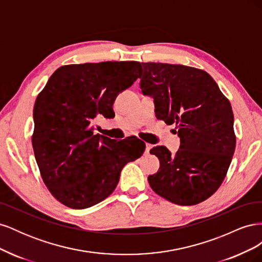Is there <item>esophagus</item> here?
Wrapping results in <instances>:
<instances>
[{"label":"esophagus","instance_id":"obj_1","mask_svg":"<svg viewBox=\"0 0 262 262\" xmlns=\"http://www.w3.org/2000/svg\"><path fill=\"white\" fill-rule=\"evenodd\" d=\"M150 148H152V145H150V144H146V145H145V154H148V153H149Z\"/></svg>","mask_w":262,"mask_h":262}]
</instances>
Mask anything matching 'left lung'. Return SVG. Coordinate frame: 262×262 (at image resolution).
<instances>
[{"label":"left lung","mask_w":262,"mask_h":262,"mask_svg":"<svg viewBox=\"0 0 262 262\" xmlns=\"http://www.w3.org/2000/svg\"><path fill=\"white\" fill-rule=\"evenodd\" d=\"M142 66V93L154 98L156 118L175 124L180 138L175 155L164 145L149 150L161 166L148 184L175 204L200 203L220 188L232 162L236 136L231 102L203 70L155 62Z\"/></svg>","instance_id":"left-lung-1"}]
</instances>
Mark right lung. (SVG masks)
Segmentation results:
<instances>
[{
  "label": "right lung",
  "mask_w": 262,
  "mask_h": 262,
  "mask_svg": "<svg viewBox=\"0 0 262 262\" xmlns=\"http://www.w3.org/2000/svg\"><path fill=\"white\" fill-rule=\"evenodd\" d=\"M141 71L137 61L63 66L39 93L31 142L45 185L62 204L86 209L105 200L123 166L143 154L145 143L130 146L136 140H112L95 134L93 125L96 117H114L117 95Z\"/></svg>",
  "instance_id": "add662e5"
}]
</instances>
